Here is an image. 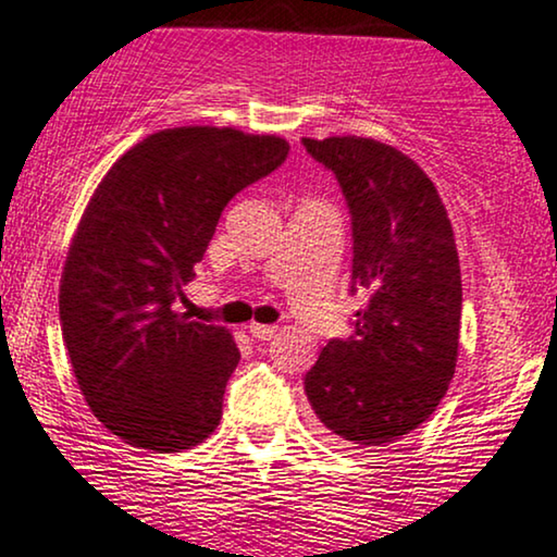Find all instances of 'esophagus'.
I'll list each match as a JSON object with an SVG mask.
<instances>
[{
    "label": "esophagus",
    "instance_id": "obj_1",
    "mask_svg": "<svg viewBox=\"0 0 557 557\" xmlns=\"http://www.w3.org/2000/svg\"><path fill=\"white\" fill-rule=\"evenodd\" d=\"M277 331H280L277 326H267V323H251V326H249V334L259 342L272 339V336H277Z\"/></svg>",
    "mask_w": 557,
    "mask_h": 557
}]
</instances>
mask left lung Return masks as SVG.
Returning <instances> with one entry per match:
<instances>
[{"label": "left lung", "mask_w": 557, "mask_h": 557, "mask_svg": "<svg viewBox=\"0 0 557 557\" xmlns=\"http://www.w3.org/2000/svg\"><path fill=\"white\" fill-rule=\"evenodd\" d=\"M334 172L351 215V293L370 302L355 334L331 339L306 375L323 432L383 447L424 424L445 398L460 347L462 280L453 223L434 182L372 138H302Z\"/></svg>", "instance_id": "obj_1"}]
</instances>
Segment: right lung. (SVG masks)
Listing matches in <instances>:
<instances>
[{
	"instance_id": "right-lung-1",
	"label": "right lung",
	"mask_w": 557,
	"mask_h": 557,
	"mask_svg": "<svg viewBox=\"0 0 557 557\" xmlns=\"http://www.w3.org/2000/svg\"><path fill=\"white\" fill-rule=\"evenodd\" d=\"M285 138L185 125L151 133L97 185L59 287L63 344L91 413L138 449L215 432L238 364L226 326L174 308L236 193L283 164Z\"/></svg>"
}]
</instances>
